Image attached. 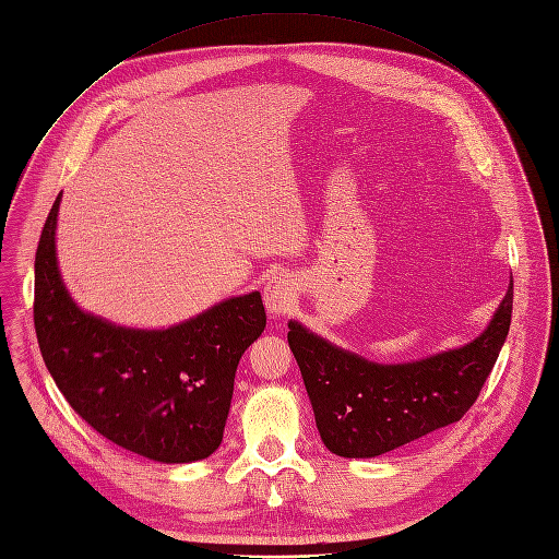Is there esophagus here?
<instances>
[{
    "label": "esophagus",
    "mask_w": 559,
    "mask_h": 559,
    "mask_svg": "<svg viewBox=\"0 0 559 559\" xmlns=\"http://www.w3.org/2000/svg\"><path fill=\"white\" fill-rule=\"evenodd\" d=\"M263 298H265V308L270 312V317H285L292 306L296 302V287H294V278H289L287 274H276L267 281L265 285V292H263Z\"/></svg>",
    "instance_id": "34e87169"
}]
</instances>
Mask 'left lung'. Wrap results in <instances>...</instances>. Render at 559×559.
I'll return each instance as SVG.
<instances>
[{"mask_svg":"<svg viewBox=\"0 0 559 559\" xmlns=\"http://www.w3.org/2000/svg\"><path fill=\"white\" fill-rule=\"evenodd\" d=\"M513 278L488 328L471 343L413 364H374L289 321L287 341L317 428L338 456H379L460 421L509 336Z\"/></svg>","mask_w":559,"mask_h":559,"instance_id":"8db88e82","label":"left lung"}]
</instances>
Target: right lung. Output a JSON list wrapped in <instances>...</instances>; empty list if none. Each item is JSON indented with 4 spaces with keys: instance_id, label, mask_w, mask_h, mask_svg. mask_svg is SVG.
<instances>
[{
    "instance_id": "obj_1",
    "label": "right lung",
    "mask_w": 559,
    "mask_h": 559,
    "mask_svg": "<svg viewBox=\"0 0 559 559\" xmlns=\"http://www.w3.org/2000/svg\"><path fill=\"white\" fill-rule=\"evenodd\" d=\"M60 198L35 251L33 319L50 377L71 408L120 448L163 464L205 460L223 441L242 352L267 323L261 292L227 298L167 330L93 317L60 276Z\"/></svg>"
}]
</instances>
